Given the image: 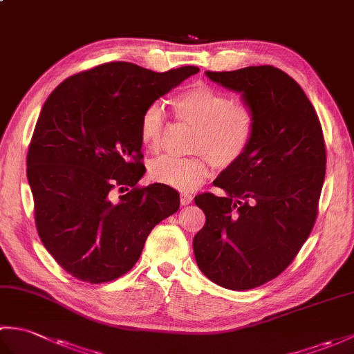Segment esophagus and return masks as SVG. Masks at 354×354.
I'll list each match as a JSON object with an SVG mask.
<instances>
[{
    "label": "esophagus",
    "instance_id": "34e87169",
    "mask_svg": "<svg viewBox=\"0 0 354 354\" xmlns=\"http://www.w3.org/2000/svg\"><path fill=\"white\" fill-rule=\"evenodd\" d=\"M192 201H193L192 194H189V193H183V194H181V204H183V205L192 204Z\"/></svg>",
    "mask_w": 354,
    "mask_h": 354
}]
</instances>
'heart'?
Here are the masks:
<instances>
[{
  "label": "heart",
  "instance_id": "b5f03b06",
  "mask_svg": "<svg viewBox=\"0 0 354 354\" xmlns=\"http://www.w3.org/2000/svg\"><path fill=\"white\" fill-rule=\"evenodd\" d=\"M173 115L194 127L192 158L161 156L150 164V175L156 183L181 192H192L205 181L209 161L227 169L242 160L254 140L257 118L251 104L232 102L231 95L207 84H194L171 100ZM165 129V117L160 103L145 109L140 120L141 145L160 150Z\"/></svg>",
  "mask_w": 354,
  "mask_h": 354
}]
</instances>
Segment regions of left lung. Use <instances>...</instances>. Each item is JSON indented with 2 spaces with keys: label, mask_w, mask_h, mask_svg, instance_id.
Masks as SVG:
<instances>
[{
  "label": "left lung",
  "mask_w": 354,
  "mask_h": 354,
  "mask_svg": "<svg viewBox=\"0 0 354 354\" xmlns=\"http://www.w3.org/2000/svg\"><path fill=\"white\" fill-rule=\"evenodd\" d=\"M207 76L242 93L257 126L242 160L213 183L227 196L194 198L207 219L193 240L194 257L216 284L248 290L280 275L313 230L326 178L324 133L301 86L272 65Z\"/></svg>",
  "instance_id": "obj_1"
}]
</instances>
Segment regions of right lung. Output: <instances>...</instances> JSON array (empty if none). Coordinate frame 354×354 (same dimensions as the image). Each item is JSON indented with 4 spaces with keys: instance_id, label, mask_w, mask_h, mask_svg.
Wrapping results in <instances>:
<instances>
[{
    "instance_id": "right-lung-1",
    "label": "right lung",
    "mask_w": 354,
    "mask_h": 354,
    "mask_svg": "<svg viewBox=\"0 0 354 354\" xmlns=\"http://www.w3.org/2000/svg\"><path fill=\"white\" fill-rule=\"evenodd\" d=\"M198 71L108 62L65 79L44 103L27 153L36 230L77 280L99 284L129 272L150 231L179 209L171 187L138 185L146 171L140 120ZM117 191L127 193L115 200Z\"/></svg>"
}]
</instances>
